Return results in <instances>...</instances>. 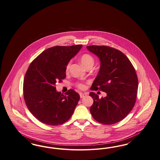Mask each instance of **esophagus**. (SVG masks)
<instances>
[{
    "label": "esophagus",
    "mask_w": 160,
    "mask_h": 160,
    "mask_svg": "<svg viewBox=\"0 0 160 160\" xmlns=\"http://www.w3.org/2000/svg\"><path fill=\"white\" fill-rule=\"evenodd\" d=\"M79 95H80V98H83L86 97L87 96V93H82V92H80L79 93Z\"/></svg>",
    "instance_id": "obj_1"
}]
</instances>
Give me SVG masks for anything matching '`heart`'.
I'll use <instances>...</instances> for the list:
<instances>
[{"label": "heart", "mask_w": 160, "mask_h": 160, "mask_svg": "<svg viewBox=\"0 0 160 160\" xmlns=\"http://www.w3.org/2000/svg\"><path fill=\"white\" fill-rule=\"evenodd\" d=\"M94 62V58H92V56L89 55V54H85L82 55V57H81V62L85 68H87L88 67L91 66H93ZM69 66L70 63H69L66 66V70L69 69ZM78 86L79 88H84V85L82 83H79L78 85Z\"/></svg>", "instance_id": "1"}]
</instances>
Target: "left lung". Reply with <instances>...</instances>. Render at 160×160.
Masks as SVG:
<instances>
[{
	"instance_id": "obj_1",
	"label": "left lung",
	"mask_w": 160,
	"mask_h": 160,
	"mask_svg": "<svg viewBox=\"0 0 160 160\" xmlns=\"http://www.w3.org/2000/svg\"><path fill=\"white\" fill-rule=\"evenodd\" d=\"M98 57L100 68L91 89H100L107 96L99 98L91 92L94 100L91 114L98 122L111 125L125 118L132 110L137 96L138 79L129 59L120 51L107 46H87Z\"/></svg>"
}]
</instances>
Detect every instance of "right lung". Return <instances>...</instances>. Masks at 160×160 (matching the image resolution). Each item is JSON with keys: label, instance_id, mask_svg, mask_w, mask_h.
Here are the masks:
<instances>
[{"label": "right lung", "instance_id": "obj_1", "mask_svg": "<svg viewBox=\"0 0 160 160\" xmlns=\"http://www.w3.org/2000/svg\"><path fill=\"white\" fill-rule=\"evenodd\" d=\"M82 45L47 49L30 64L24 79V98L28 110L45 124L60 125L69 119L79 100L70 90L65 95L56 90L57 82L66 77V66Z\"/></svg>", "mask_w": 160, "mask_h": 160}]
</instances>
